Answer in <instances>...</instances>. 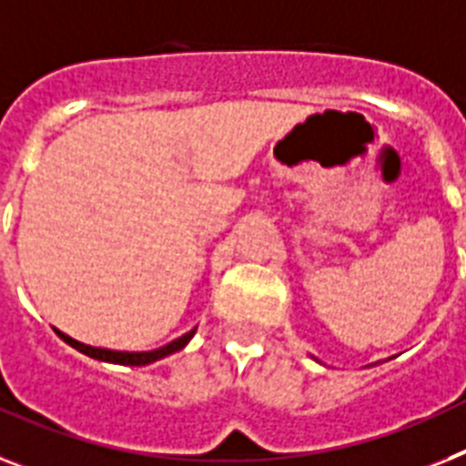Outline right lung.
I'll use <instances>...</instances> for the list:
<instances>
[{
	"label": "right lung",
	"instance_id": "1",
	"mask_svg": "<svg viewBox=\"0 0 466 466\" xmlns=\"http://www.w3.org/2000/svg\"><path fill=\"white\" fill-rule=\"evenodd\" d=\"M54 330H56V336H59L64 343H68L71 348H76L78 352H83V355L92 357V360H99V362H111V364H123V367H145V364H152V362H157V360H161V357H168V355H173V352H178V350L186 348V345L190 343V338L195 336V330H198V329L187 330L186 336L176 338V340H171V343L164 345V348L149 350V352H121V350L92 348V345L73 340L71 336L61 333L59 329H54Z\"/></svg>",
	"mask_w": 466,
	"mask_h": 466
}]
</instances>
